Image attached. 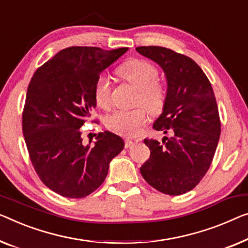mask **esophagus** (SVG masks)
Listing matches in <instances>:
<instances>
[{"instance_id": "34e87169", "label": "esophagus", "mask_w": 248, "mask_h": 248, "mask_svg": "<svg viewBox=\"0 0 248 248\" xmlns=\"http://www.w3.org/2000/svg\"><path fill=\"white\" fill-rule=\"evenodd\" d=\"M137 141H138V140H137ZM134 143H135V141H134V140H131V139H125L124 140V147L125 148L132 147V146H134Z\"/></svg>"}]
</instances>
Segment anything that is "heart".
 Masks as SVG:
<instances>
[{"instance_id":"1","label":"heart","mask_w":248,"mask_h":248,"mask_svg":"<svg viewBox=\"0 0 248 248\" xmlns=\"http://www.w3.org/2000/svg\"><path fill=\"white\" fill-rule=\"evenodd\" d=\"M121 78L139 90L138 103H143L153 113H159L166 102V87L157 79L158 71L153 63L135 59L125 62L118 70ZM94 100L98 107L109 109L111 106V84L107 77L98 78L94 86ZM148 120V111L143 106L131 110H118L107 118L110 130L119 135L135 136Z\"/></svg>"}]
</instances>
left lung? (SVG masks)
Listing matches in <instances>:
<instances>
[{
	"label": "left lung",
	"instance_id": "8db88e82",
	"mask_svg": "<svg viewBox=\"0 0 248 248\" xmlns=\"http://www.w3.org/2000/svg\"><path fill=\"white\" fill-rule=\"evenodd\" d=\"M137 52L160 66L167 91L154 128L171 137L145 139L150 157L140 168L146 182L161 193H187L208 170L220 136V120L212 84L193 59L162 46H139Z\"/></svg>",
	"mask_w": 248,
	"mask_h": 248
}]
</instances>
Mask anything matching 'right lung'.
<instances>
[{
    "label": "right lung",
    "instance_id": "add662e5",
    "mask_svg": "<svg viewBox=\"0 0 248 248\" xmlns=\"http://www.w3.org/2000/svg\"><path fill=\"white\" fill-rule=\"evenodd\" d=\"M128 47L61 50L36 70L28 87L22 129L32 165L42 183L66 198L100 187L109 165L124 149L121 137L99 132L84 146L80 128L95 108L94 86L103 70Z\"/></svg>",
    "mask_w": 248,
    "mask_h": 248
}]
</instances>
